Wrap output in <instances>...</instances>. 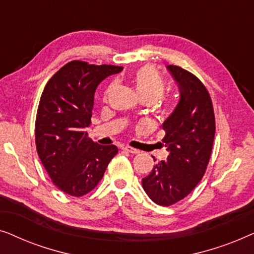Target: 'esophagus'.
I'll return each mask as SVG.
<instances>
[{
    "label": "esophagus",
    "mask_w": 254,
    "mask_h": 254,
    "mask_svg": "<svg viewBox=\"0 0 254 254\" xmlns=\"http://www.w3.org/2000/svg\"><path fill=\"white\" fill-rule=\"evenodd\" d=\"M123 149H124L125 151L129 152V154H133V155H135V154H138V152H140V151L137 150V149H134V148H131V147H127V145H126V147H124Z\"/></svg>",
    "instance_id": "34e87169"
}]
</instances>
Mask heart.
Here are the masks:
<instances>
[{
	"label": "heart",
	"instance_id": "b5f03b06",
	"mask_svg": "<svg viewBox=\"0 0 254 254\" xmlns=\"http://www.w3.org/2000/svg\"><path fill=\"white\" fill-rule=\"evenodd\" d=\"M131 81L135 91L141 99H149L154 103L165 91L164 81L151 65L138 68L131 76Z\"/></svg>",
	"mask_w": 254,
	"mask_h": 254
}]
</instances>
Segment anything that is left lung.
Segmentation results:
<instances>
[{"mask_svg": "<svg viewBox=\"0 0 254 254\" xmlns=\"http://www.w3.org/2000/svg\"><path fill=\"white\" fill-rule=\"evenodd\" d=\"M168 69L180 91L178 104L161 126L169 156L142 179L144 192L159 206L178 202L200 183L215 136L214 109L206 86L178 65L170 64Z\"/></svg>", "mask_w": 254, "mask_h": 254, "instance_id": "obj_1", "label": "left lung"}]
</instances>
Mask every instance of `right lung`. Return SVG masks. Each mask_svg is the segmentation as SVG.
Here are the masks:
<instances>
[{
  "mask_svg": "<svg viewBox=\"0 0 254 254\" xmlns=\"http://www.w3.org/2000/svg\"><path fill=\"white\" fill-rule=\"evenodd\" d=\"M123 67L71 61L45 86L36 119V147L41 163L59 190L82 196L97 186L111 159L114 144L100 145L88 137L93 99L99 83Z\"/></svg>",
  "mask_w": 254,
  "mask_h": 254,
  "instance_id": "add662e5",
  "label": "right lung"
}]
</instances>
